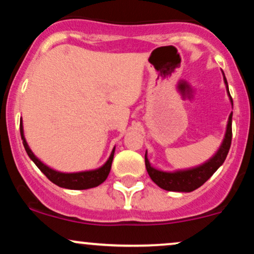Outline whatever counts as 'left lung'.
<instances>
[{
    "instance_id": "obj_1",
    "label": "left lung",
    "mask_w": 254,
    "mask_h": 254,
    "mask_svg": "<svg viewBox=\"0 0 254 254\" xmlns=\"http://www.w3.org/2000/svg\"><path fill=\"white\" fill-rule=\"evenodd\" d=\"M223 80L224 83H226L227 93H228L230 103L233 105V99L229 94L228 83H227L224 74ZM232 117L233 113H230L228 118V124H227L226 135H224L222 144L220 145L216 154H215L211 159H209L208 161L204 162L203 165L197 166V167L176 172L159 171L150 165L149 160H148L147 157V151H145V168H147V172L148 174H149V177L151 178V180H153L159 188L167 191L191 192L196 190L198 188H200V186H202L203 184L218 170V167L223 164L227 155H228L230 143H232Z\"/></svg>"
}]
</instances>
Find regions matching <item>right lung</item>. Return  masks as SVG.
<instances>
[{
    "label": "right lung",
    "instance_id": "obj_1",
    "mask_svg": "<svg viewBox=\"0 0 254 254\" xmlns=\"http://www.w3.org/2000/svg\"><path fill=\"white\" fill-rule=\"evenodd\" d=\"M20 133H21L22 144H24L26 153L30 156L32 161L36 164V166L40 171L45 174L50 182L56 184L57 186L64 189H69V190H86V189H92L95 186H99L106 180L107 176H109L111 171V165H112L113 155H115V148H113L112 153L105 164L101 167L97 168V170L92 171H83V172H76V173H63V172H58L56 170L43 164L38 157L34 155L33 151L30 149L27 142H26L24 136V127H22V119L20 121Z\"/></svg>",
    "mask_w": 254,
    "mask_h": 254
}]
</instances>
